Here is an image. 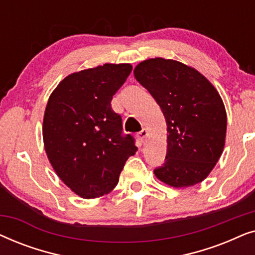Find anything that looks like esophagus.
Segmentation results:
<instances>
[{
    "mask_svg": "<svg viewBox=\"0 0 255 255\" xmlns=\"http://www.w3.org/2000/svg\"><path fill=\"white\" fill-rule=\"evenodd\" d=\"M147 134H148L147 130H146V128H142V130H141L140 132H138L137 137H138V139H139V140H140V141H144L145 138L147 137Z\"/></svg>",
    "mask_w": 255,
    "mask_h": 255,
    "instance_id": "obj_1",
    "label": "esophagus"
}]
</instances>
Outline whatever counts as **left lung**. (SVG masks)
<instances>
[{"mask_svg":"<svg viewBox=\"0 0 255 255\" xmlns=\"http://www.w3.org/2000/svg\"><path fill=\"white\" fill-rule=\"evenodd\" d=\"M133 74L154 97L167 124L166 162L154 169L156 179L173 188L202 182L225 145L228 118L217 89L197 69L173 59H147Z\"/></svg>","mask_w":255,"mask_h":255,"instance_id":"1","label":"left lung"}]
</instances>
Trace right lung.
I'll list each match as a JSON object with an SVG mask.
<instances>
[{
	"label": "right lung",
	"instance_id": "add662e5",
	"mask_svg": "<svg viewBox=\"0 0 255 255\" xmlns=\"http://www.w3.org/2000/svg\"><path fill=\"white\" fill-rule=\"evenodd\" d=\"M131 71L130 64H104L72 73L48 97L43 120L47 159L62 182L86 200L109 194L137 151L131 135L122 137V118L111 109Z\"/></svg>",
	"mask_w": 255,
	"mask_h": 255
}]
</instances>
